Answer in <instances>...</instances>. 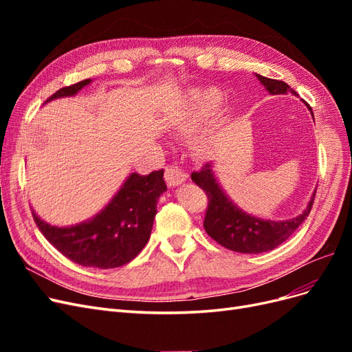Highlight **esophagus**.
I'll list each match as a JSON object with an SVG mask.
<instances>
[{"instance_id": "esophagus-1", "label": "esophagus", "mask_w": 352, "mask_h": 352, "mask_svg": "<svg viewBox=\"0 0 352 352\" xmlns=\"http://www.w3.org/2000/svg\"><path fill=\"white\" fill-rule=\"evenodd\" d=\"M164 177H166V182H167L168 186H177V185H180L182 182H185V180L188 179L186 173L182 172V170H180L176 166L166 167Z\"/></svg>"}]
</instances>
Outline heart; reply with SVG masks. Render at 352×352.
Here are the masks:
<instances>
[{
    "mask_svg": "<svg viewBox=\"0 0 352 352\" xmlns=\"http://www.w3.org/2000/svg\"><path fill=\"white\" fill-rule=\"evenodd\" d=\"M221 101V92L216 88H207V89H197L190 92L189 97V109L180 119L186 132L194 131L195 127L206 120L207 117L214 111ZM217 136V122L210 123L204 129L199 131L197 135L192 136L190 141V148L197 155H206L210 153L212 144L216 142Z\"/></svg>",
    "mask_w": 352,
    "mask_h": 352,
    "instance_id": "1",
    "label": "heart"
}]
</instances>
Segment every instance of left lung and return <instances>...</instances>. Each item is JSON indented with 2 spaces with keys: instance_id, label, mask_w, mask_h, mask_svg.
<instances>
[{
  "instance_id": "1",
  "label": "left lung",
  "mask_w": 352,
  "mask_h": 352,
  "mask_svg": "<svg viewBox=\"0 0 352 352\" xmlns=\"http://www.w3.org/2000/svg\"><path fill=\"white\" fill-rule=\"evenodd\" d=\"M255 76L272 95L287 92L296 95L289 85L282 80L264 78L261 74H255ZM308 109L311 111V107ZM190 177H192L199 188H202V190H206L208 198V207L204 219L206 232L216 242H219L221 247L242 254H260L279 247L282 242H285L301 226V223L310 214L316 197L314 190L307 208L300 216L291 220H263L247 214L236 204H233L225 194V190L219 185L214 172H212L211 163H207L202 167L201 172H194Z\"/></svg>"
}]
</instances>
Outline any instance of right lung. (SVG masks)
Returning <instances> with one entry per match:
<instances>
[{
    "label": "right lung",
    "mask_w": 352,
    "mask_h": 352,
    "mask_svg": "<svg viewBox=\"0 0 352 352\" xmlns=\"http://www.w3.org/2000/svg\"><path fill=\"white\" fill-rule=\"evenodd\" d=\"M91 83L85 79L58 89L45 101L73 97ZM163 170L146 176L132 173L97 216L69 228L51 226L32 211L36 226L48 242L83 267L114 269L132 261L150 239L157 201L167 190Z\"/></svg>",
    "instance_id": "obj_1"
}]
</instances>
